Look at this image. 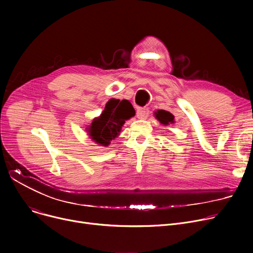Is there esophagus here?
Wrapping results in <instances>:
<instances>
[{
  "label": "esophagus",
  "mask_w": 253,
  "mask_h": 253,
  "mask_svg": "<svg viewBox=\"0 0 253 253\" xmlns=\"http://www.w3.org/2000/svg\"><path fill=\"white\" fill-rule=\"evenodd\" d=\"M150 111L149 109H145V108H139L136 112V116L138 119H147L149 117Z\"/></svg>",
  "instance_id": "34e87169"
}]
</instances>
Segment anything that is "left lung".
<instances>
[{
  "label": "left lung",
  "instance_id": "8db88e82",
  "mask_svg": "<svg viewBox=\"0 0 253 253\" xmlns=\"http://www.w3.org/2000/svg\"><path fill=\"white\" fill-rule=\"evenodd\" d=\"M156 118L160 121V123H162L163 125H169L174 122V116L172 115L171 113L167 112V111H163V110H159L156 113Z\"/></svg>",
  "mask_w": 253,
  "mask_h": 253
}]
</instances>
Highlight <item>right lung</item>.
I'll use <instances>...</instances> for the list:
<instances>
[{
	"mask_svg": "<svg viewBox=\"0 0 253 253\" xmlns=\"http://www.w3.org/2000/svg\"><path fill=\"white\" fill-rule=\"evenodd\" d=\"M135 115L132 104L126 100L111 99L105 104L104 111L99 118L93 120L90 125L89 135L96 143L109 145L121 131L125 121Z\"/></svg>",
	"mask_w": 253,
	"mask_h": 253,
	"instance_id": "obj_1",
	"label": "right lung"
}]
</instances>
